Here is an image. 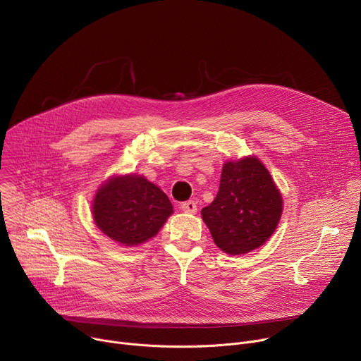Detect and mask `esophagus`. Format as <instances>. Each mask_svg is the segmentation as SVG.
Returning <instances> with one entry per match:
<instances>
[{"mask_svg":"<svg viewBox=\"0 0 361 361\" xmlns=\"http://www.w3.org/2000/svg\"><path fill=\"white\" fill-rule=\"evenodd\" d=\"M180 209H181L183 212H185V213H196V212H197V204H196V202H193V200H188V202L181 203V204H180Z\"/></svg>","mask_w":361,"mask_h":361,"instance_id":"1","label":"esophagus"}]
</instances>
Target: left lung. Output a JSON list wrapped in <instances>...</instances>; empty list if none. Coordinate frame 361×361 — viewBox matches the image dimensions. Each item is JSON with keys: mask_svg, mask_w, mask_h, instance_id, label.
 Returning <instances> with one entry per match:
<instances>
[{"mask_svg": "<svg viewBox=\"0 0 361 361\" xmlns=\"http://www.w3.org/2000/svg\"><path fill=\"white\" fill-rule=\"evenodd\" d=\"M283 199L267 168L248 157L222 168L219 191L202 209L214 244L231 255L261 247L276 231Z\"/></svg>", "mask_w": 361, "mask_h": 361, "instance_id": "1", "label": "left lung"}]
</instances>
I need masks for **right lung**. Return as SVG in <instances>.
I'll return each mask as SVG.
<instances>
[{"instance_id":"add662e5","label":"right lung","mask_w":361,"mask_h":361,"mask_svg":"<svg viewBox=\"0 0 361 361\" xmlns=\"http://www.w3.org/2000/svg\"><path fill=\"white\" fill-rule=\"evenodd\" d=\"M171 213L173 204L164 191L139 176L111 178L92 203L95 225L113 241L128 247L155 236Z\"/></svg>"}]
</instances>
